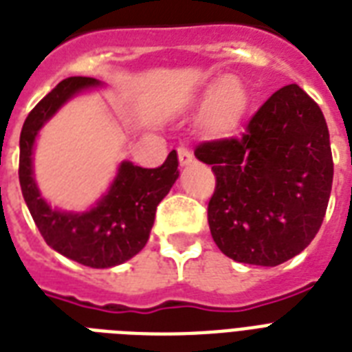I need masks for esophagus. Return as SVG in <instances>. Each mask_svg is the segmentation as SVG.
<instances>
[{
  "label": "esophagus",
  "instance_id": "1",
  "mask_svg": "<svg viewBox=\"0 0 352 352\" xmlns=\"http://www.w3.org/2000/svg\"><path fill=\"white\" fill-rule=\"evenodd\" d=\"M177 153H179V162H181V166H190L193 162L192 151L186 146H181V148L177 149Z\"/></svg>",
  "mask_w": 352,
  "mask_h": 352
}]
</instances>
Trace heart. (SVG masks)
I'll list each match as a JSON object with an SVG mask.
<instances>
[{
  "label": "heart",
  "instance_id": "heart-1",
  "mask_svg": "<svg viewBox=\"0 0 352 352\" xmlns=\"http://www.w3.org/2000/svg\"><path fill=\"white\" fill-rule=\"evenodd\" d=\"M246 104V91L239 80L232 76L219 80L210 85L203 95L206 124L221 135L234 133L245 117Z\"/></svg>",
  "mask_w": 352,
  "mask_h": 352
}]
</instances>
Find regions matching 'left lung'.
Here are the masks:
<instances>
[{"mask_svg": "<svg viewBox=\"0 0 352 352\" xmlns=\"http://www.w3.org/2000/svg\"><path fill=\"white\" fill-rule=\"evenodd\" d=\"M195 157L217 179L208 225L225 256L276 267L314 239L334 168L327 122L300 85L276 91L243 137L201 144Z\"/></svg>", "mask_w": 352, "mask_h": 352, "instance_id": "8db88e82", "label": "left lung"}]
</instances>
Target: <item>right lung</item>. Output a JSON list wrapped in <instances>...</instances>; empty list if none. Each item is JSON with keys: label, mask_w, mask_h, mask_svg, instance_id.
Here are the masks:
<instances>
[{"label": "right lung", "mask_w": 352, "mask_h": 352, "mask_svg": "<svg viewBox=\"0 0 352 352\" xmlns=\"http://www.w3.org/2000/svg\"><path fill=\"white\" fill-rule=\"evenodd\" d=\"M95 87H102L95 78H65L29 113L19 135V186L47 245L85 267L111 268L146 246L157 206L179 179V159L173 149L164 164L153 170L122 160L117 175L95 206L85 212L52 208L41 197L34 179L36 138L65 102Z\"/></svg>", "instance_id": "add662e5"}]
</instances>
